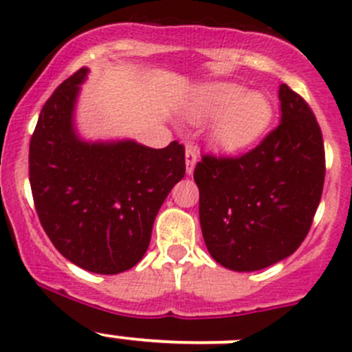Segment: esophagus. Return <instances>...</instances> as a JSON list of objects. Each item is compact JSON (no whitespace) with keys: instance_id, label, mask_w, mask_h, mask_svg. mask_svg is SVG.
<instances>
[{"instance_id":"34e87169","label":"esophagus","mask_w":352,"mask_h":352,"mask_svg":"<svg viewBox=\"0 0 352 352\" xmlns=\"http://www.w3.org/2000/svg\"><path fill=\"white\" fill-rule=\"evenodd\" d=\"M197 163V148L196 146H187L186 150V166H187V173L194 172V166Z\"/></svg>"}]
</instances>
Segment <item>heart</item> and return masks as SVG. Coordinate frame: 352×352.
I'll return each mask as SVG.
<instances>
[{"label":"heart","instance_id":"obj_1","mask_svg":"<svg viewBox=\"0 0 352 352\" xmlns=\"http://www.w3.org/2000/svg\"><path fill=\"white\" fill-rule=\"evenodd\" d=\"M189 117L197 122L216 119L211 138L225 151H240L252 146L267 131L272 107L265 95L247 91L239 85H208L194 97Z\"/></svg>","mask_w":352,"mask_h":352}]
</instances>
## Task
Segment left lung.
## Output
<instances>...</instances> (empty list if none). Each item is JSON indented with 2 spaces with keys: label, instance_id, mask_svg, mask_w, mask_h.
I'll list each match as a JSON object with an SVG mask.
<instances>
[{
  "label": "left lung",
  "instance_id": "obj_1",
  "mask_svg": "<svg viewBox=\"0 0 352 352\" xmlns=\"http://www.w3.org/2000/svg\"><path fill=\"white\" fill-rule=\"evenodd\" d=\"M281 122L240 156L202 155L194 170L209 254L239 272L293 254L310 232L325 179L320 126L303 97L279 87Z\"/></svg>",
  "mask_w": 352,
  "mask_h": 352
}]
</instances>
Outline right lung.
Here are the masks:
<instances>
[{
	"label": "right lung",
	"mask_w": 352,
	"mask_h": 352,
	"mask_svg": "<svg viewBox=\"0 0 352 352\" xmlns=\"http://www.w3.org/2000/svg\"><path fill=\"white\" fill-rule=\"evenodd\" d=\"M87 73L78 69L42 107L28 179L52 245L85 271L119 274L146 254L158 209L186 175V150L179 141L162 150L134 141H81L73 110Z\"/></svg>",
	"instance_id": "add662e5"
}]
</instances>
